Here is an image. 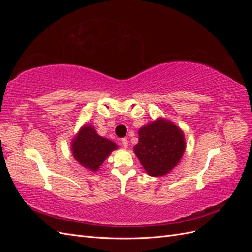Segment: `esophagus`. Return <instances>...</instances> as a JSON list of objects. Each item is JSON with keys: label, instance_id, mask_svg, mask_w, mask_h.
Masks as SVG:
<instances>
[{"label": "esophagus", "instance_id": "1", "mask_svg": "<svg viewBox=\"0 0 252 252\" xmlns=\"http://www.w3.org/2000/svg\"><path fill=\"white\" fill-rule=\"evenodd\" d=\"M121 143H122V145H123L124 148H127V147H128V140H127V139H125V138L122 139V140H121Z\"/></svg>", "mask_w": 252, "mask_h": 252}]
</instances>
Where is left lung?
<instances>
[{"label": "left lung", "instance_id": "left-lung-1", "mask_svg": "<svg viewBox=\"0 0 252 252\" xmlns=\"http://www.w3.org/2000/svg\"><path fill=\"white\" fill-rule=\"evenodd\" d=\"M133 151L150 177H163L177 166L186 149L185 135L170 120L158 118L139 129Z\"/></svg>", "mask_w": 252, "mask_h": 252}]
</instances>
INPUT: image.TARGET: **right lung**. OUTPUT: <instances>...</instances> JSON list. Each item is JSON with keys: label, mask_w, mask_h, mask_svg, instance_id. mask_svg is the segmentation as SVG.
I'll use <instances>...</instances> for the list:
<instances>
[{"label": "right lung", "mask_w": 252, "mask_h": 252, "mask_svg": "<svg viewBox=\"0 0 252 252\" xmlns=\"http://www.w3.org/2000/svg\"><path fill=\"white\" fill-rule=\"evenodd\" d=\"M118 145L98 135L94 126L84 124L71 140L72 156L81 166L91 172H96L101 165Z\"/></svg>", "instance_id": "obj_1"}]
</instances>
